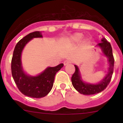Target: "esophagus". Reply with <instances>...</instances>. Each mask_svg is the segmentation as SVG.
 <instances>
[{"label":"esophagus","instance_id":"34e87169","mask_svg":"<svg viewBox=\"0 0 123 123\" xmlns=\"http://www.w3.org/2000/svg\"><path fill=\"white\" fill-rule=\"evenodd\" d=\"M70 63H71V61H68V60H65L64 61V65H68V64H70Z\"/></svg>","mask_w":123,"mask_h":123}]
</instances>
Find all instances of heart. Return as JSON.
<instances>
[{
	"instance_id": "heart-1",
	"label": "heart",
	"mask_w": 123,
	"mask_h": 123,
	"mask_svg": "<svg viewBox=\"0 0 123 123\" xmlns=\"http://www.w3.org/2000/svg\"><path fill=\"white\" fill-rule=\"evenodd\" d=\"M82 37V35L80 33H75V34L71 38V41L73 42H76L80 40Z\"/></svg>"
}]
</instances>
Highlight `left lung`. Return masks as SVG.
Listing matches in <instances>:
<instances>
[{
	"label": "left lung",
	"instance_id": "left-lung-1",
	"mask_svg": "<svg viewBox=\"0 0 123 123\" xmlns=\"http://www.w3.org/2000/svg\"><path fill=\"white\" fill-rule=\"evenodd\" d=\"M101 42H102L98 44V46L102 48L103 52L105 56H106L108 60L110 67H109L108 74L99 83L97 84V85L86 83L81 80L80 72H79L77 66L75 65H74L75 70L74 74L72 75V85L74 86V87L81 94L89 95L98 93L106 89L107 86L111 81L112 74H113L114 64V58L113 54H112V47H111L110 42L106 41V38H103Z\"/></svg>",
	"mask_w": 123,
	"mask_h": 123
}]
</instances>
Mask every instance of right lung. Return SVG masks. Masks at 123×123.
Instances as JSON below:
<instances>
[{
  "instance_id": "add662e5",
  "label": "right lung",
  "mask_w": 123,
  "mask_h": 123,
  "mask_svg": "<svg viewBox=\"0 0 123 123\" xmlns=\"http://www.w3.org/2000/svg\"><path fill=\"white\" fill-rule=\"evenodd\" d=\"M42 37L40 32L34 31L21 39L16 44L11 61L12 75L18 89L23 95L34 98L44 97L50 92L56 73L64 66V64H60L55 67H48L36 77L28 76L25 74L21 61L22 50L32 38Z\"/></svg>"
}]
</instances>
